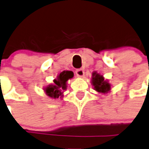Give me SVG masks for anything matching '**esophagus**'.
<instances>
[{
    "label": "esophagus",
    "instance_id": "esophagus-1",
    "mask_svg": "<svg viewBox=\"0 0 149 149\" xmlns=\"http://www.w3.org/2000/svg\"><path fill=\"white\" fill-rule=\"evenodd\" d=\"M84 73H85V72L82 69H78V70H76V74L79 77H83L84 76Z\"/></svg>",
    "mask_w": 149,
    "mask_h": 149
}]
</instances>
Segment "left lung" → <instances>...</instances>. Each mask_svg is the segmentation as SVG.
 <instances>
[{"mask_svg": "<svg viewBox=\"0 0 149 149\" xmlns=\"http://www.w3.org/2000/svg\"><path fill=\"white\" fill-rule=\"evenodd\" d=\"M91 83L95 91L100 93H107L111 89V86L108 83V81L105 80L103 76L99 74L96 72L93 73Z\"/></svg>", "mask_w": 149, "mask_h": 149, "instance_id": "left-lung-1", "label": "left lung"}]
</instances>
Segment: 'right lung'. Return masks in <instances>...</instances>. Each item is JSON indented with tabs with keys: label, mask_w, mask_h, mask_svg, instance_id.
I'll use <instances>...</instances> for the list:
<instances>
[{
	"label": "right lung",
	"mask_w": 149,
	"mask_h": 149,
	"mask_svg": "<svg viewBox=\"0 0 149 149\" xmlns=\"http://www.w3.org/2000/svg\"><path fill=\"white\" fill-rule=\"evenodd\" d=\"M73 77L72 71H63L54 80V84L49 85L44 89L46 94L53 99L62 97L63 93L66 89V83L70 79Z\"/></svg>",
	"instance_id": "1"
}]
</instances>
